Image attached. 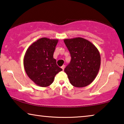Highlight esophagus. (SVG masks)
Returning a JSON list of instances; mask_svg holds the SVG:
<instances>
[{"label":"esophagus","instance_id":"1","mask_svg":"<svg viewBox=\"0 0 124 124\" xmlns=\"http://www.w3.org/2000/svg\"><path fill=\"white\" fill-rule=\"evenodd\" d=\"M62 70H64V68H65V65H62Z\"/></svg>","mask_w":124,"mask_h":124}]
</instances>
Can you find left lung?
Listing matches in <instances>:
<instances>
[{
  "label": "left lung",
  "mask_w": 124,
  "mask_h": 124,
  "mask_svg": "<svg viewBox=\"0 0 124 124\" xmlns=\"http://www.w3.org/2000/svg\"><path fill=\"white\" fill-rule=\"evenodd\" d=\"M70 54L71 61L64 69L70 83L83 87L94 80L101 66V55L97 48L87 39L77 37L64 40Z\"/></svg>",
  "instance_id": "1"
}]
</instances>
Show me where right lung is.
Here are the masks:
<instances>
[{
	"mask_svg": "<svg viewBox=\"0 0 124 124\" xmlns=\"http://www.w3.org/2000/svg\"><path fill=\"white\" fill-rule=\"evenodd\" d=\"M58 39L42 38L27 49L23 58V67L29 78L40 87H47L54 82L55 76L62 69L54 58Z\"/></svg>",
	"mask_w": 124,
	"mask_h": 124,
	"instance_id": "1",
	"label": "right lung"
}]
</instances>
